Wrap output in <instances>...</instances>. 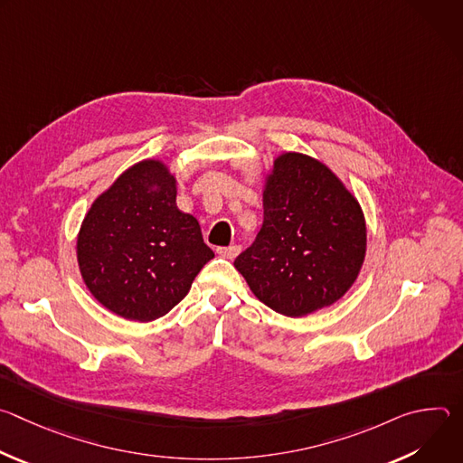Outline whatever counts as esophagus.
<instances>
[{"label": "esophagus", "instance_id": "1", "mask_svg": "<svg viewBox=\"0 0 463 463\" xmlns=\"http://www.w3.org/2000/svg\"><path fill=\"white\" fill-rule=\"evenodd\" d=\"M238 252H240V245H229V247H218V254H220V256H223V258H229V260H232V258H236V256H238Z\"/></svg>", "mask_w": 463, "mask_h": 463}]
</instances>
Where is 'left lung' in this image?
I'll return each instance as SVG.
<instances>
[{"label":"left lung","mask_w":463,"mask_h":463,"mask_svg":"<svg viewBox=\"0 0 463 463\" xmlns=\"http://www.w3.org/2000/svg\"><path fill=\"white\" fill-rule=\"evenodd\" d=\"M366 225L355 197L320 161L282 154L263 190V223L234 268L277 313L304 317L337 302L355 282Z\"/></svg>","instance_id":"left-lung-1"}]
</instances>
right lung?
<instances>
[{"mask_svg": "<svg viewBox=\"0 0 463 463\" xmlns=\"http://www.w3.org/2000/svg\"><path fill=\"white\" fill-rule=\"evenodd\" d=\"M175 177L161 161L128 168L86 214L77 258L91 295L129 320L179 304L214 258L197 220L175 205Z\"/></svg>", "mask_w": 463, "mask_h": 463, "instance_id": "right-lung-1", "label": "right lung"}]
</instances>
